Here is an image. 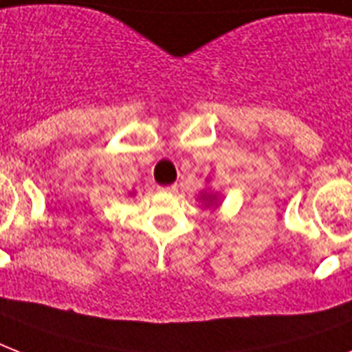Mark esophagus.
I'll use <instances>...</instances> for the list:
<instances>
[{
	"mask_svg": "<svg viewBox=\"0 0 352 352\" xmlns=\"http://www.w3.org/2000/svg\"><path fill=\"white\" fill-rule=\"evenodd\" d=\"M162 192H170V193H175L177 192V184H170V186H162L160 188Z\"/></svg>",
	"mask_w": 352,
	"mask_h": 352,
	"instance_id": "obj_1",
	"label": "esophagus"
}]
</instances>
